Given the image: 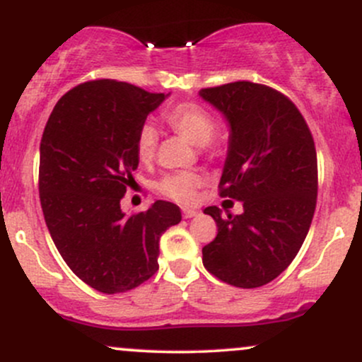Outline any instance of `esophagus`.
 I'll return each instance as SVG.
<instances>
[{
  "instance_id": "1",
  "label": "esophagus",
  "mask_w": 362,
  "mask_h": 362,
  "mask_svg": "<svg viewBox=\"0 0 362 362\" xmlns=\"http://www.w3.org/2000/svg\"><path fill=\"white\" fill-rule=\"evenodd\" d=\"M197 214H199L197 209H184V211H182V216H184L185 219L194 218V216H197Z\"/></svg>"
}]
</instances>
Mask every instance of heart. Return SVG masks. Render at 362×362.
Instances as JSON below:
<instances>
[{"label": "heart", "mask_w": 362, "mask_h": 362, "mask_svg": "<svg viewBox=\"0 0 362 362\" xmlns=\"http://www.w3.org/2000/svg\"><path fill=\"white\" fill-rule=\"evenodd\" d=\"M163 120L173 132H177L194 146H207L216 132L214 117L197 103H178L165 112ZM156 144V129L151 124H144L139 129L138 139H136V153L139 160L144 163L151 161V158L155 156ZM202 182H204L202 177L195 172L170 173L158 182V190L178 204H192Z\"/></svg>", "instance_id": "b5f03b06"}]
</instances>
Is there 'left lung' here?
<instances>
[{"label":"left lung","instance_id":"1","mask_svg":"<svg viewBox=\"0 0 362 362\" xmlns=\"http://www.w3.org/2000/svg\"><path fill=\"white\" fill-rule=\"evenodd\" d=\"M230 126L221 197L243 213L206 207L218 235L202 248V264L226 284L260 288L288 269L315 214L317 149L301 112L281 91L252 81L202 88Z\"/></svg>","mask_w":362,"mask_h":362}]
</instances>
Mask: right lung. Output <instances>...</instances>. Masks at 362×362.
I'll list each match as a JSON object with an SVG mask.
<instances>
[{"label":"right lung","instance_id":"add662e5","mask_svg":"<svg viewBox=\"0 0 362 362\" xmlns=\"http://www.w3.org/2000/svg\"><path fill=\"white\" fill-rule=\"evenodd\" d=\"M167 97L124 81H86L62 95L45 124L39 167L45 224L68 267L100 293L148 281L158 271L161 235L182 219L167 201L132 216L120 209L139 165V129Z\"/></svg>","mask_w":362,"mask_h":362}]
</instances>
